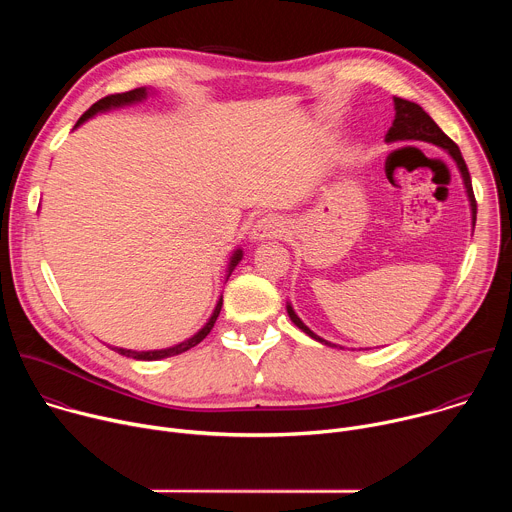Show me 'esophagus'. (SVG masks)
I'll return each mask as SVG.
<instances>
[{"label": "esophagus", "mask_w": 512, "mask_h": 512, "mask_svg": "<svg viewBox=\"0 0 512 512\" xmlns=\"http://www.w3.org/2000/svg\"><path fill=\"white\" fill-rule=\"evenodd\" d=\"M283 233H285L283 218H279L275 214H267V216H261L259 221L253 225L251 241L253 243H263V241L279 239Z\"/></svg>", "instance_id": "34e87169"}]
</instances>
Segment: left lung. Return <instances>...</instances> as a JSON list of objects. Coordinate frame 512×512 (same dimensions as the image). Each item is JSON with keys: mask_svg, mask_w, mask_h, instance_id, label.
<instances>
[{"mask_svg": "<svg viewBox=\"0 0 512 512\" xmlns=\"http://www.w3.org/2000/svg\"><path fill=\"white\" fill-rule=\"evenodd\" d=\"M395 121L385 137L387 143H395V141H425V143H431L435 145V148H442L454 162H456V168L460 170V176H462V182H464V188H466V196H468V202H470V212H472V231H474V225H476V198H474V192H472V180H470V172L466 168V162L460 154V148L458 145L440 129L437 127V123L413 101H407V99H401V97H395ZM287 308V316L289 320L294 322L302 332H306L310 338H314L316 342L320 344H326V346H332V348H338L336 344L324 340L322 336H318L316 332H312L302 320L300 316L296 314V310L291 308V304L287 302L285 304ZM342 348V346H340Z\"/></svg>", "mask_w": 512, "mask_h": 512, "instance_id": "8db88e82", "label": "left lung"}]
</instances>
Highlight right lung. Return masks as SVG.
<instances>
[{
	"mask_svg": "<svg viewBox=\"0 0 512 512\" xmlns=\"http://www.w3.org/2000/svg\"><path fill=\"white\" fill-rule=\"evenodd\" d=\"M156 91L154 89H148V87H139V89H133V91H127V93H119V95H109V97H105V99H101V101H97L79 121H77V125H75V129L77 127H81L85 121H89L91 117H95V115H99V113H107V111H113V109H121V107H131V105H137V103H143L145 99H148L150 95H154ZM241 259H243V249L241 247H237L235 251H233V255H231V259H229V267H227V275H225V283H227V279L231 277V273L235 271V267L241 263ZM221 308H223V296L218 298V302H216V306H214V310H212V314H210V318H208V322L194 334V336H190L188 340H184V342H180V344H176V346H170V348H162V350H131V348H117V346H113V350L115 352H119V354H123V356H127V358H135V360H162V358H168V356H176V354H182V352H186V350H190L192 346H196L198 342H202L206 336H208V332L212 330V326H214V322H216V318H218V314H221Z\"/></svg>",
	"mask_w": 512,
	"mask_h": 512,
	"instance_id": "obj_1",
	"label": "right lung"
}]
</instances>
